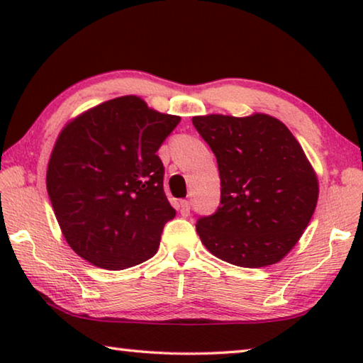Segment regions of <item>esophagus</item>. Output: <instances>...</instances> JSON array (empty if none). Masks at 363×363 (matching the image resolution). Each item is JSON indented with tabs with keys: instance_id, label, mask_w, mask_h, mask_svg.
<instances>
[{
	"instance_id": "esophagus-1",
	"label": "esophagus",
	"mask_w": 363,
	"mask_h": 363,
	"mask_svg": "<svg viewBox=\"0 0 363 363\" xmlns=\"http://www.w3.org/2000/svg\"><path fill=\"white\" fill-rule=\"evenodd\" d=\"M179 211H181L182 216H189V214H190V201L182 200L179 203Z\"/></svg>"
}]
</instances>
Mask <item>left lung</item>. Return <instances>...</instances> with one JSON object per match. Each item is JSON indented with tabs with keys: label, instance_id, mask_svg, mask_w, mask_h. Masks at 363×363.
Instances as JSON below:
<instances>
[{
	"label": "left lung",
	"instance_id": "8db88e82",
	"mask_svg": "<svg viewBox=\"0 0 363 363\" xmlns=\"http://www.w3.org/2000/svg\"><path fill=\"white\" fill-rule=\"evenodd\" d=\"M192 123L216 155L220 177V206L196 223L201 243L233 266L281 261L317 206L318 179L303 147L266 113H213Z\"/></svg>",
	"mask_w": 363,
	"mask_h": 363
}]
</instances>
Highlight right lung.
<instances>
[{
  "mask_svg": "<svg viewBox=\"0 0 363 363\" xmlns=\"http://www.w3.org/2000/svg\"><path fill=\"white\" fill-rule=\"evenodd\" d=\"M179 121L138 96H121L60 131L46 187L62 235L84 261L121 270L157 253L164 224L176 216L157 150Z\"/></svg>",
  "mask_w": 363,
  "mask_h": 363,
  "instance_id": "right-lung-1",
  "label": "right lung"
}]
</instances>
